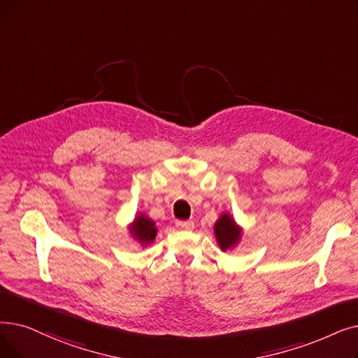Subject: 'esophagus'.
<instances>
[{
  "label": "esophagus",
  "instance_id": "1",
  "mask_svg": "<svg viewBox=\"0 0 358 358\" xmlns=\"http://www.w3.org/2000/svg\"><path fill=\"white\" fill-rule=\"evenodd\" d=\"M176 225H177V228H180V229H187V231L194 228V222H193V221H177Z\"/></svg>",
  "mask_w": 358,
  "mask_h": 358
}]
</instances>
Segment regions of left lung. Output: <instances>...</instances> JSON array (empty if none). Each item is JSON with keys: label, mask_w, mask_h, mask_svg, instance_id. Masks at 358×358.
I'll return each mask as SVG.
<instances>
[{"label": "left lung", "mask_w": 358, "mask_h": 358, "mask_svg": "<svg viewBox=\"0 0 358 358\" xmlns=\"http://www.w3.org/2000/svg\"><path fill=\"white\" fill-rule=\"evenodd\" d=\"M213 232L217 245L221 247L222 252H227L231 250V248H234L240 243L243 236V228L236 222L234 217L228 212H225L217 217V221L213 225Z\"/></svg>", "instance_id": "left-lung-1"}]
</instances>
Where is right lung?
<instances>
[{"mask_svg": "<svg viewBox=\"0 0 358 358\" xmlns=\"http://www.w3.org/2000/svg\"><path fill=\"white\" fill-rule=\"evenodd\" d=\"M129 229H130L131 237L137 243H141V245L143 247H148L150 243H153L158 234L157 224H155V221L150 220V217L146 216L145 213L136 215Z\"/></svg>", "mask_w": 358, "mask_h": 358, "instance_id": "1", "label": "right lung"}]
</instances>
